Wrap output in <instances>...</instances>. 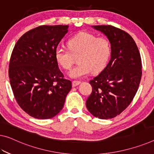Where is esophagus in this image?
Returning <instances> with one entry per match:
<instances>
[{
    "mask_svg": "<svg viewBox=\"0 0 154 154\" xmlns=\"http://www.w3.org/2000/svg\"><path fill=\"white\" fill-rule=\"evenodd\" d=\"M80 83V81H76V80H74V81L72 82V86H73V87H75L78 86V85H79Z\"/></svg>",
    "mask_w": 154,
    "mask_h": 154,
    "instance_id": "1",
    "label": "esophagus"
}]
</instances>
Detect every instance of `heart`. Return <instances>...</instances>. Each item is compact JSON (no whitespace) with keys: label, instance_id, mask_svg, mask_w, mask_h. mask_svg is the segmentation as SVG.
Returning <instances> with one entry per match:
<instances>
[{"label":"heart","instance_id":"heart-1","mask_svg":"<svg viewBox=\"0 0 154 154\" xmlns=\"http://www.w3.org/2000/svg\"><path fill=\"white\" fill-rule=\"evenodd\" d=\"M68 48L59 47L56 49L57 63L65 69L69 70L78 58L79 64L69 72L72 79H81L92 71L97 73L103 70L111 55V44L104 37H97L87 32H80L67 42Z\"/></svg>","mask_w":154,"mask_h":154}]
</instances>
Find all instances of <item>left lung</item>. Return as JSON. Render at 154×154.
Wrapping results in <instances>:
<instances>
[{
  "instance_id": "left-lung-1",
  "label": "left lung",
  "mask_w": 154,
  "mask_h": 154,
  "mask_svg": "<svg viewBox=\"0 0 154 154\" xmlns=\"http://www.w3.org/2000/svg\"><path fill=\"white\" fill-rule=\"evenodd\" d=\"M111 44V58L105 69L90 80L92 92L86 107L94 116L109 119L126 109L136 95L142 75L140 54L128 33L112 25L91 26Z\"/></svg>"
}]
</instances>
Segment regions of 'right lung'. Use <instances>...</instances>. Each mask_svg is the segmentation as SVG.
I'll list each match as a JSON object with an SVG mask.
<instances>
[{
  "instance_id": "obj_1",
  "label": "right lung",
  "mask_w": 154,
  "mask_h": 154,
  "mask_svg": "<svg viewBox=\"0 0 154 154\" xmlns=\"http://www.w3.org/2000/svg\"><path fill=\"white\" fill-rule=\"evenodd\" d=\"M68 25H42L26 32L16 42L9 65L14 97L30 116L49 119L62 110L72 82L63 78L55 58Z\"/></svg>"
}]
</instances>
